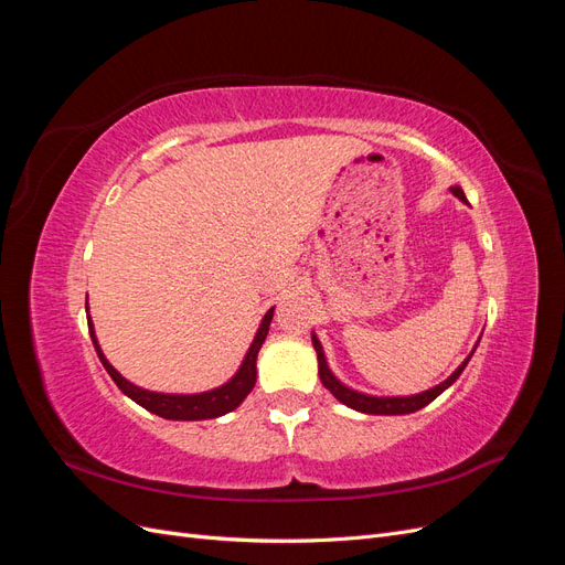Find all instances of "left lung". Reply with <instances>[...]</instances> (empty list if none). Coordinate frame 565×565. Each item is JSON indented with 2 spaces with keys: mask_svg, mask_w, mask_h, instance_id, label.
I'll use <instances>...</instances> for the list:
<instances>
[{
  "mask_svg": "<svg viewBox=\"0 0 565 565\" xmlns=\"http://www.w3.org/2000/svg\"><path fill=\"white\" fill-rule=\"evenodd\" d=\"M450 191H452L455 198H459L461 202H467V195H465V191H461L459 185H452ZM311 339H313V349H316V353H318V374H320L322 386L328 388V391H332V396H334L339 403H344V405L358 409V413H365V415H407V413H417V409H422L424 405H429L434 398H438L440 393L446 391V388L459 377L461 370L467 367L469 358L473 355V353H471V355L467 358V361L461 363L446 382H440L438 386H434V388H429V391H424V393H417V396L377 398V396H365V393H358V391H353V388L341 384V382L334 377V374L330 372L328 361H324V353H322V347H320L318 337L313 334Z\"/></svg>",
  "mask_w": 565,
  "mask_h": 565,
  "instance_id": "left-lung-1",
  "label": "left lung"
}]
</instances>
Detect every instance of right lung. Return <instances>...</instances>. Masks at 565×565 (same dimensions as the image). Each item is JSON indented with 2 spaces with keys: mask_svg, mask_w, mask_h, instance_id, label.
I'll list each match as a JSON object with an SVG mask.
<instances>
[{
  "mask_svg": "<svg viewBox=\"0 0 565 565\" xmlns=\"http://www.w3.org/2000/svg\"><path fill=\"white\" fill-rule=\"evenodd\" d=\"M273 320V309L264 316L262 324H259V332H256L252 347L245 355V361L241 365V370L235 372V377L218 386L214 391H204V393H193V396H174V393H156V391H146V388H139L134 386L131 382H127L122 374H119L108 361L106 355L100 353L98 349V341H96V334H94V324H92V318H87L89 322V332H92V341H94V349L100 358V363H104L106 372L113 377V382L119 386V391L125 393V396H129L134 403H139L141 407H146L148 413H156L158 417H164V419H181V422H195V419H214V417H221L231 413V409H235L237 405H241L247 393L254 388V382H256V355H259V349L264 344V339L268 334V324Z\"/></svg>",
  "mask_w": 565,
  "mask_h": 565,
  "instance_id": "add662e5",
  "label": "right lung"
}]
</instances>
